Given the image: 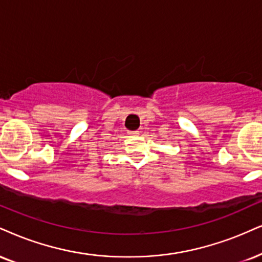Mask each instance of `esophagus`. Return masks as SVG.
<instances>
[{"mask_svg":"<svg viewBox=\"0 0 262 262\" xmlns=\"http://www.w3.org/2000/svg\"><path fill=\"white\" fill-rule=\"evenodd\" d=\"M130 135H131V136H138V135H140V131H138V130L130 131Z\"/></svg>","mask_w":262,"mask_h":262,"instance_id":"esophagus-1","label":"esophagus"}]
</instances>
